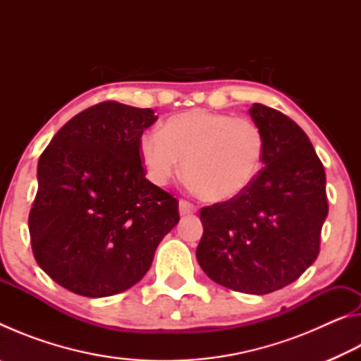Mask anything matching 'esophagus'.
Masks as SVG:
<instances>
[{"mask_svg":"<svg viewBox=\"0 0 361 361\" xmlns=\"http://www.w3.org/2000/svg\"><path fill=\"white\" fill-rule=\"evenodd\" d=\"M178 210H180L181 216H188V215H192V213H195V207L192 204L186 202V200H180Z\"/></svg>","mask_w":361,"mask_h":361,"instance_id":"1","label":"esophagus"}]
</instances>
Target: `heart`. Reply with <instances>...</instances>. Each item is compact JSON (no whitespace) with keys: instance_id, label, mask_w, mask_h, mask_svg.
<instances>
[{"instance_id":"obj_1","label":"heart","mask_w":361,"mask_h":361,"mask_svg":"<svg viewBox=\"0 0 361 361\" xmlns=\"http://www.w3.org/2000/svg\"><path fill=\"white\" fill-rule=\"evenodd\" d=\"M264 149V135L253 121L207 109L172 116L138 145L154 185L166 186L185 170L189 186L209 202L245 192L262 167Z\"/></svg>"}]
</instances>
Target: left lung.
<instances>
[{"label": "left lung", "mask_w": 361, "mask_h": 361, "mask_svg": "<svg viewBox=\"0 0 361 361\" xmlns=\"http://www.w3.org/2000/svg\"><path fill=\"white\" fill-rule=\"evenodd\" d=\"M248 114L264 135L262 169L239 197L200 210L195 258L213 282L267 295L295 282L319 256L326 176L295 121L259 103Z\"/></svg>", "instance_id": "8db88e82"}]
</instances>
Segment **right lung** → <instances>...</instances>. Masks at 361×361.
<instances>
[{
  "mask_svg": "<svg viewBox=\"0 0 361 361\" xmlns=\"http://www.w3.org/2000/svg\"><path fill=\"white\" fill-rule=\"evenodd\" d=\"M156 121L151 108L103 102L66 122L41 154L28 218L33 255L68 291L129 290L178 224V202L146 180L140 159V138Z\"/></svg>",
  "mask_w": 361,
  "mask_h": 361,
  "instance_id": "add662e5",
  "label": "right lung"
}]
</instances>
